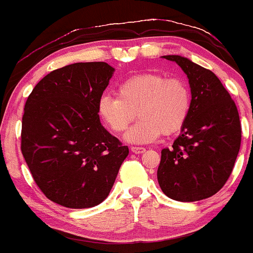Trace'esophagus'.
<instances>
[{
	"label": "esophagus",
	"instance_id": "esophagus-1",
	"mask_svg": "<svg viewBox=\"0 0 253 253\" xmlns=\"http://www.w3.org/2000/svg\"><path fill=\"white\" fill-rule=\"evenodd\" d=\"M131 151L134 152V154H142V152L146 151V149L141 146H131Z\"/></svg>",
	"mask_w": 253,
	"mask_h": 253
}]
</instances>
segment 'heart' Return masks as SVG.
Wrapping results in <instances>:
<instances>
[{
    "mask_svg": "<svg viewBox=\"0 0 253 253\" xmlns=\"http://www.w3.org/2000/svg\"><path fill=\"white\" fill-rule=\"evenodd\" d=\"M118 97L103 94L98 113L114 132H123L135 117L140 121L126 134L130 144H149L162 134L172 135L186 124L191 113L192 94L188 84L179 77L145 72L124 80Z\"/></svg>",
    "mask_w": 253,
    "mask_h": 253,
    "instance_id": "obj_1",
    "label": "heart"
}]
</instances>
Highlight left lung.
Listing matches in <instances>:
<instances>
[{
    "label": "left lung",
    "mask_w": 253,
    "mask_h": 253,
    "mask_svg": "<svg viewBox=\"0 0 253 253\" xmlns=\"http://www.w3.org/2000/svg\"><path fill=\"white\" fill-rule=\"evenodd\" d=\"M188 77L191 113L171 149L161 151L157 181L169 198L197 202L220 191L229 179L241 145L236 104L211 70L179 55H166Z\"/></svg>",
    "instance_id": "left-lung-1"
}]
</instances>
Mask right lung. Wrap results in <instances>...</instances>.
Wrapping results in <instances>:
<instances>
[{
    "instance_id": "obj_1",
    "label": "right lung",
    "mask_w": 253,
    "mask_h": 253,
    "mask_svg": "<svg viewBox=\"0 0 253 253\" xmlns=\"http://www.w3.org/2000/svg\"><path fill=\"white\" fill-rule=\"evenodd\" d=\"M107 62H76L37 84L24 106L21 150L47 199L71 209L108 197L129 154L101 124L98 101L113 76Z\"/></svg>"
}]
</instances>
